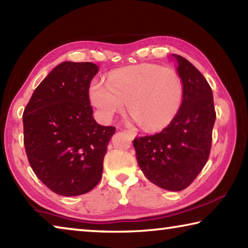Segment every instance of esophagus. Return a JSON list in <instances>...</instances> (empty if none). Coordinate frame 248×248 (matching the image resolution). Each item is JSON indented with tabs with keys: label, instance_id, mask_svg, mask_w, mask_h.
Listing matches in <instances>:
<instances>
[{
	"label": "esophagus",
	"instance_id": "1",
	"mask_svg": "<svg viewBox=\"0 0 248 248\" xmlns=\"http://www.w3.org/2000/svg\"><path fill=\"white\" fill-rule=\"evenodd\" d=\"M124 132H127L130 137L131 138H136L137 137V132L136 131H132V130H128V129H124Z\"/></svg>",
	"mask_w": 248,
	"mask_h": 248
}]
</instances>
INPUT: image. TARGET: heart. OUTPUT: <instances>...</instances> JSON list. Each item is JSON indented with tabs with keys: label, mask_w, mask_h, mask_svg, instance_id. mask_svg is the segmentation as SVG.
Masks as SVG:
<instances>
[{
	"label": "heart",
	"mask_w": 248,
	"mask_h": 248,
	"mask_svg": "<svg viewBox=\"0 0 248 248\" xmlns=\"http://www.w3.org/2000/svg\"><path fill=\"white\" fill-rule=\"evenodd\" d=\"M89 97L104 121H110L123 111L128 99L130 119L143 124L146 131H158L177 116L184 85L174 69L144 63L112 71L107 81L93 79Z\"/></svg>",
	"instance_id": "obj_1"
}]
</instances>
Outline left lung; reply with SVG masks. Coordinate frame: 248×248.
Returning <instances> with one entry per match:
<instances>
[{
	"instance_id": "8db88e82",
	"label": "left lung",
	"mask_w": 248,
	"mask_h": 248,
	"mask_svg": "<svg viewBox=\"0 0 248 248\" xmlns=\"http://www.w3.org/2000/svg\"><path fill=\"white\" fill-rule=\"evenodd\" d=\"M183 81L182 107L171 124L153 136L136 138L138 164L156 186L179 191L189 186L208 161L216 121L213 94L187 59L171 54Z\"/></svg>"
}]
</instances>
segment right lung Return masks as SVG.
I'll return each instance as SVG.
<instances>
[{
  "mask_svg": "<svg viewBox=\"0 0 248 248\" xmlns=\"http://www.w3.org/2000/svg\"><path fill=\"white\" fill-rule=\"evenodd\" d=\"M98 71L92 62H62L37 86L24 110L29 164L58 195H83L102 178L116 128L100 125L93 117L89 87Z\"/></svg>",
  "mask_w": 248,
  "mask_h": 248,
  "instance_id": "add662e5",
  "label": "right lung"
}]
</instances>
